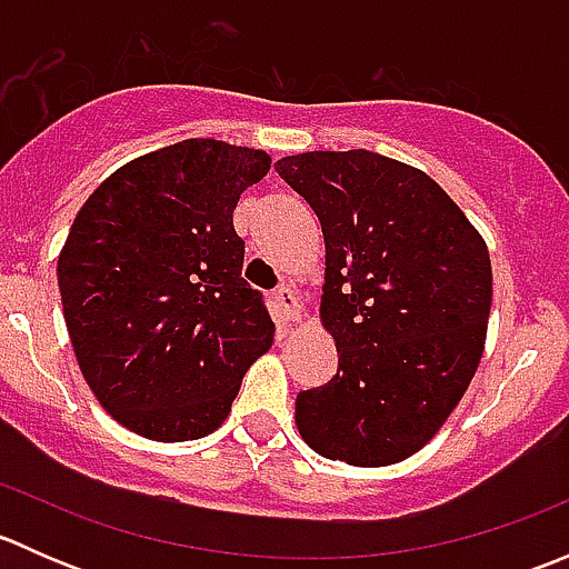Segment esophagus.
<instances>
[{
    "mask_svg": "<svg viewBox=\"0 0 569 569\" xmlns=\"http://www.w3.org/2000/svg\"><path fill=\"white\" fill-rule=\"evenodd\" d=\"M274 306L280 308V313H283L289 321L302 319V306H300V300H297V295L291 286H280V289L274 291Z\"/></svg>",
    "mask_w": 569,
    "mask_h": 569,
    "instance_id": "34e87169",
    "label": "esophagus"
}]
</instances>
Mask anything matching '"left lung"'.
<instances>
[{
	"label": "left lung",
	"instance_id": "left-lung-1",
	"mask_svg": "<svg viewBox=\"0 0 569 569\" xmlns=\"http://www.w3.org/2000/svg\"><path fill=\"white\" fill-rule=\"evenodd\" d=\"M274 170L321 222L319 317L338 349V375L297 396V429L327 460H407L479 369L492 302L485 239L438 181L375 151H308Z\"/></svg>",
	"mask_w": 569,
	"mask_h": 569
}]
</instances>
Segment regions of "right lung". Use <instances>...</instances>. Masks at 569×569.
Listing matches in <instances>:
<instances>
[{
	"label": "right lung",
	"mask_w": 569,
	"mask_h": 569,
	"mask_svg": "<svg viewBox=\"0 0 569 569\" xmlns=\"http://www.w3.org/2000/svg\"><path fill=\"white\" fill-rule=\"evenodd\" d=\"M267 151L181 140L114 170L68 231L57 283L84 382L148 440L214 432L274 325L242 278L239 194L269 173Z\"/></svg>",
	"instance_id": "1"
}]
</instances>
